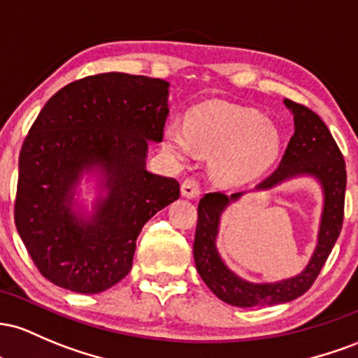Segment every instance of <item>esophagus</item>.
<instances>
[{
  "label": "esophagus",
  "instance_id": "esophagus-1",
  "mask_svg": "<svg viewBox=\"0 0 358 358\" xmlns=\"http://www.w3.org/2000/svg\"><path fill=\"white\" fill-rule=\"evenodd\" d=\"M180 191H182V196H186V198H198L201 192L199 180L196 178L184 179L182 184H180Z\"/></svg>",
  "mask_w": 358,
  "mask_h": 358
}]
</instances>
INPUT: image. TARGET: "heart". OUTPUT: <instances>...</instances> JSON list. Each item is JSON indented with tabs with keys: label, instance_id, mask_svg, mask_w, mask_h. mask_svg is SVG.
<instances>
[{
	"label": "heart",
	"instance_id": "heart-1",
	"mask_svg": "<svg viewBox=\"0 0 358 358\" xmlns=\"http://www.w3.org/2000/svg\"><path fill=\"white\" fill-rule=\"evenodd\" d=\"M169 150L189 154L192 143L218 152L215 172L223 182H243L271 166L279 152L277 130L252 108L224 101H208L187 113L186 127L169 123L164 131Z\"/></svg>",
	"mask_w": 358,
	"mask_h": 358
}]
</instances>
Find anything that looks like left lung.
<instances>
[{
    "mask_svg": "<svg viewBox=\"0 0 358 358\" xmlns=\"http://www.w3.org/2000/svg\"><path fill=\"white\" fill-rule=\"evenodd\" d=\"M284 103L294 115V134L289 140L279 167L267 179L257 184V189H268L282 182L284 179L301 174L318 179L324 194L318 245L311 262L299 275L274 284L247 282L224 266L215 247L220 216L228 203L238 199L242 192H235L230 198L224 192L204 194L198 204V224L192 247L196 268L201 279L220 299L238 308L287 303L304 294L320 275L343 224L347 187L343 155L328 127L315 111L291 99H286Z\"/></svg>",
    "mask_w": 358,
    "mask_h": 358,
    "instance_id": "left-lung-1",
    "label": "left lung"
}]
</instances>
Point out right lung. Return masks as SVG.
Masks as SVG:
<instances>
[{
  "mask_svg": "<svg viewBox=\"0 0 358 358\" xmlns=\"http://www.w3.org/2000/svg\"><path fill=\"white\" fill-rule=\"evenodd\" d=\"M169 83L123 72L87 76L42 108L20 152L15 223L28 255L55 286L96 294L125 277L136 236L179 198V182L145 169L148 140L162 142ZM101 166L108 196L91 222L70 213L84 168Z\"/></svg>",
  "mask_w": 358,
  "mask_h": 358,
  "instance_id": "right-lung-1",
  "label": "right lung"
}]
</instances>
